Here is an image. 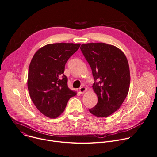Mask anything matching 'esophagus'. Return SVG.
Returning <instances> with one entry per match:
<instances>
[{"instance_id":"1","label":"esophagus","mask_w":157,"mask_h":157,"mask_svg":"<svg viewBox=\"0 0 157 157\" xmlns=\"http://www.w3.org/2000/svg\"><path fill=\"white\" fill-rule=\"evenodd\" d=\"M87 90V88L85 87H81L79 89V92L80 94H84Z\"/></svg>"}]
</instances>
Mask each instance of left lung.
Returning <instances> with one entry per match:
<instances>
[{
    "label": "left lung",
    "mask_w": 157,
    "mask_h": 157,
    "mask_svg": "<svg viewBox=\"0 0 157 157\" xmlns=\"http://www.w3.org/2000/svg\"><path fill=\"white\" fill-rule=\"evenodd\" d=\"M94 79L97 105L89 112L107 117L120 109L129 89L130 71L127 58L119 48L102 42L82 44L80 47Z\"/></svg>",
    "instance_id": "obj_1"
}]
</instances>
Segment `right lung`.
Returning <instances> with one entry per match:
<instances>
[{
	"label": "right lung",
	"instance_id": "1",
	"mask_svg": "<svg viewBox=\"0 0 157 157\" xmlns=\"http://www.w3.org/2000/svg\"><path fill=\"white\" fill-rule=\"evenodd\" d=\"M81 44H49L34 54L28 70V88L37 110L45 117L56 118L65 110L68 100L77 94L68 88L63 74L69 58Z\"/></svg>",
	"mask_w": 157,
	"mask_h": 157
}]
</instances>
